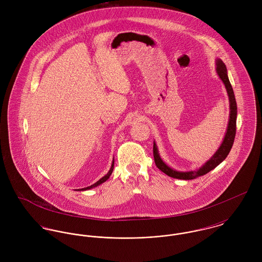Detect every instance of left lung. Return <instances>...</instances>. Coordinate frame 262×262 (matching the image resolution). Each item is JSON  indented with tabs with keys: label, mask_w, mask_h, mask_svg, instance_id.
<instances>
[{
	"label": "left lung",
	"mask_w": 262,
	"mask_h": 262,
	"mask_svg": "<svg viewBox=\"0 0 262 262\" xmlns=\"http://www.w3.org/2000/svg\"><path fill=\"white\" fill-rule=\"evenodd\" d=\"M217 73L220 76V78L223 80L228 96H229V101H230V120H229V124H228V129H227V133L225 135L224 141L222 143V145L220 146V148L218 151L213 155V157L207 162L205 163V165H203L200 169H198L196 171H187V172H181V171H177L171 169L170 167H168L160 158L158 151L156 148L155 143H153V156H154V162L156 164V166L165 174H167L170 178L173 179H179V180H193L196 179L201 176H204L206 173H208L209 171H211L212 169H214L216 166H218L225 158L227 157V155L229 154L230 150L233 146L234 143V139H235V135H236V120H237V104H236V100H235V96H234V92H233V88L230 83V80L228 78L227 75V69L225 66L224 62L219 59L217 60Z\"/></svg>",
	"instance_id": "left-lung-1"
}]
</instances>
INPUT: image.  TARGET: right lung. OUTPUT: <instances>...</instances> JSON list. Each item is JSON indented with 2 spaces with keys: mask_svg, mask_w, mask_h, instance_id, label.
Listing matches in <instances>:
<instances>
[{
  "mask_svg": "<svg viewBox=\"0 0 262 262\" xmlns=\"http://www.w3.org/2000/svg\"><path fill=\"white\" fill-rule=\"evenodd\" d=\"M113 168H114V161H113L112 166H111V168H110V170H109V172L104 177V178H102L100 181H98L96 184H94V185H92L91 187H84V188H81V190H85V189H89V188H93V187H97V186H99V185H101V184H103L104 182H106L109 178H110V176L112 174L113 172Z\"/></svg>",
  "mask_w": 262,
  "mask_h": 262,
  "instance_id": "1",
  "label": "right lung"
}]
</instances>
